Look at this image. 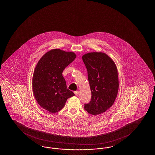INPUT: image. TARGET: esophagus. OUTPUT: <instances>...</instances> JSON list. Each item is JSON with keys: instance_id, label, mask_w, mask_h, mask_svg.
Here are the masks:
<instances>
[{"instance_id": "34e87169", "label": "esophagus", "mask_w": 155, "mask_h": 155, "mask_svg": "<svg viewBox=\"0 0 155 155\" xmlns=\"http://www.w3.org/2000/svg\"><path fill=\"white\" fill-rule=\"evenodd\" d=\"M74 94L76 96L79 95V94H80V91H74Z\"/></svg>"}]
</instances>
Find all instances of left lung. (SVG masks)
Segmentation results:
<instances>
[{"mask_svg": "<svg viewBox=\"0 0 155 155\" xmlns=\"http://www.w3.org/2000/svg\"><path fill=\"white\" fill-rule=\"evenodd\" d=\"M87 70L91 99L84 109L92 115L101 114L113 105L119 90L115 64L105 53L94 52L82 56Z\"/></svg>", "mask_w": 155, "mask_h": 155, "instance_id": "obj_1", "label": "left lung"}]
</instances>
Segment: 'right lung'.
Wrapping results in <instances>:
<instances>
[{
  "mask_svg": "<svg viewBox=\"0 0 155 155\" xmlns=\"http://www.w3.org/2000/svg\"><path fill=\"white\" fill-rule=\"evenodd\" d=\"M75 58L73 52L53 49L38 61L33 74V90L37 102L43 109L56 113L64 107L67 99L75 95L67 88L62 73Z\"/></svg>",
  "mask_w": 155,
  "mask_h": 155,
  "instance_id": "1",
  "label": "right lung"
}]
</instances>
